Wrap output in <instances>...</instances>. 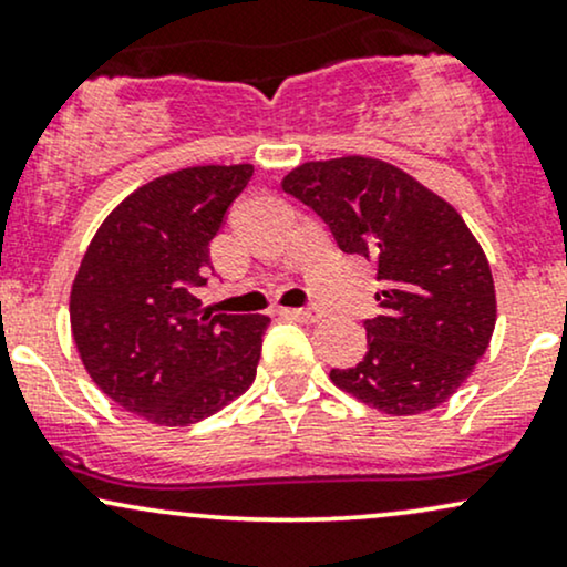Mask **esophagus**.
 <instances>
[{
	"label": "esophagus",
	"instance_id": "esophagus-1",
	"mask_svg": "<svg viewBox=\"0 0 567 567\" xmlns=\"http://www.w3.org/2000/svg\"><path fill=\"white\" fill-rule=\"evenodd\" d=\"M285 317H292V320H301V322H317L320 320V309L309 306V309H285Z\"/></svg>",
	"mask_w": 567,
	"mask_h": 567
}]
</instances>
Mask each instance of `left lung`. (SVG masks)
I'll use <instances>...</instances> for the list:
<instances>
[{
    "mask_svg": "<svg viewBox=\"0 0 567 567\" xmlns=\"http://www.w3.org/2000/svg\"><path fill=\"white\" fill-rule=\"evenodd\" d=\"M282 188L309 205L343 252L375 261L381 315L368 354L330 370L338 389L389 415L442 405L470 379L496 328L491 264L451 202L373 157L303 162Z\"/></svg>",
    "mask_w": 567,
    "mask_h": 567,
    "instance_id": "obj_1",
    "label": "left lung"
}]
</instances>
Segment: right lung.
<instances>
[{
	"instance_id": "1",
	"label": "right lung",
	"mask_w": 567,
	"mask_h": 567,
	"mask_svg": "<svg viewBox=\"0 0 567 567\" xmlns=\"http://www.w3.org/2000/svg\"><path fill=\"white\" fill-rule=\"evenodd\" d=\"M250 175L252 165H199L135 188L95 231L71 285L84 370L148 424H197L256 381L269 317L207 315L194 296Z\"/></svg>"
}]
</instances>
